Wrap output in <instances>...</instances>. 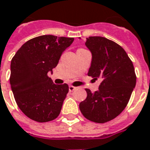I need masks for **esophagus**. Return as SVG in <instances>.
<instances>
[{
  "label": "esophagus",
  "mask_w": 150,
  "mask_h": 150,
  "mask_svg": "<svg viewBox=\"0 0 150 150\" xmlns=\"http://www.w3.org/2000/svg\"><path fill=\"white\" fill-rule=\"evenodd\" d=\"M76 89H77V87L73 86L72 85H70L69 86V90L70 92H72V91H73L74 90H76Z\"/></svg>",
  "instance_id": "esophagus-1"
}]
</instances>
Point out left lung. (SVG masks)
<instances>
[{
    "mask_svg": "<svg viewBox=\"0 0 150 150\" xmlns=\"http://www.w3.org/2000/svg\"><path fill=\"white\" fill-rule=\"evenodd\" d=\"M85 44L92 53L88 76L102 81L94 93L86 89L87 97L81 102L79 108L87 120L103 124L124 111L136 86L137 76L128 54L114 41L90 36Z\"/></svg>",
    "mask_w": 150,
    "mask_h": 150,
    "instance_id": "left-lung-1",
    "label": "left lung"
}]
</instances>
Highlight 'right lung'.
Here are the masks:
<instances>
[{"label": "right lung", "instance_id": "1", "mask_svg": "<svg viewBox=\"0 0 150 150\" xmlns=\"http://www.w3.org/2000/svg\"><path fill=\"white\" fill-rule=\"evenodd\" d=\"M73 38L41 35L30 39L15 53L9 82L20 110L30 120L49 122L60 115L69 92L66 83H53L47 73L56 67Z\"/></svg>", "mask_w": 150, "mask_h": 150}]
</instances>
